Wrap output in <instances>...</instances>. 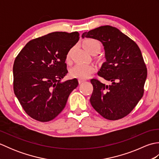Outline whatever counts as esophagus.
<instances>
[{
    "mask_svg": "<svg viewBox=\"0 0 159 159\" xmlns=\"http://www.w3.org/2000/svg\"><path fill=\"white\" fill-rule=\"evenodd\" d=\"M85 80H83V79H79V83L80 84V83H83V82H85Z\"/></svg>",
    "mask_w": 159,
    "mask_h": 159,
    "instance_id": "1",
    "label": "esophagus"
}]
</instances>
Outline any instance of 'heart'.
I'll return each instance as SVG.
<instances>
[{
  "instance_id": "1",
  "label": "heart",
  "mask_w": 159,
  "mask_h": 159,
  "mask_svg": "<svg viewBox=\"0 0 159 159\" xmlns=\"http://www.w3.org/2000/svg\"><path fill=\"white\" fill-rule=\"evenodd\" d=\"M83 46L87 52H99L100 49V43L98 41L93 39H87L83 43ZM72 50H70L67 53L66 60L69 62L71 58ZM95 70V66L93 64H77L70 69V75L79 79H86Z\"/></svg>"
}]
</instances>
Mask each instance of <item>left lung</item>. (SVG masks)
I'll return each instance as SVG.
<instances>
[{
	"mask_svg": "<svg viewBox=\"0 0 159 159\" xmlns=\"http://www.w3.org/2000/svg\"><path fill=\"white\" fill-rule=\"evenodd\" d=\"M102 43L106 61L98 75L111 82L91 80L93 90L90 102L98 113L110 120L129 114L143 95L147 68L137 43L119 29L106 25L83 33L82 38Z\"/></svg>",
	"mask_w": 159,
	"mask_h": 159,
	"instance_id": "1",
	"label": "left lung"
}]
</instances>
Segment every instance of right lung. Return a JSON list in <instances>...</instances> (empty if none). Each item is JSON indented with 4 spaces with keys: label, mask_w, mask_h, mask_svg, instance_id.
<instances>
[{
    "label": "right lung",
    "mask_w": 159,
    "mask_h": 159,
    "mask_svg": "<svg viewBox=\"0 0 159 159\" xmlns=\"http://www.w3.org/2000/svg\"><path fill=\"white\" fill-rule=\"evenodd\" d=\"M79 33L53 32L29 42L13 67V91L23 109L39 121L53 120L66 107L76 79L61 82L67 74L66 57Z\"/></svg>",
    "instance_id": "1"
}]
</instances>
